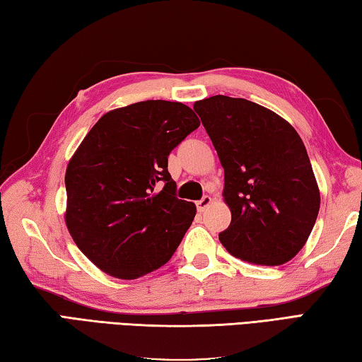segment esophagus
<instances>
[{
  "instance_id": "obj_1",
  "label": "esophagus",
  "mask_w": 362,
  "mask_h": 362,
  "mask_svg": "<svg viewBox=\"0 0 362 362\" xmlns=\"http://www.w3.org/2000/svg\"><path fill=\"white\" fill-rule=\"evenodd\" d=\"M211 202H213V200H211V197L209 195H204L202 200H199V202L195 203L197 204V211H199V213H203V211L209 206Z\"/></svg>"
}]
</instances>
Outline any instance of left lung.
I'll list each match as a JSON object with an SVG mask.
<instances>
[{
    "mask_svg": "<svg viewBox=\"0 0 362 362\" xmlns=\"http://www.w3.org/2000/svg\"><path fill=\"white\" fill-rule=\"evenodd\" d=\"M225 173L231 222L219 240L244 262L277 266L308 241L320 209L310 159L298 132L247 99L195 102Z\"/></svg>",
    "mask_w": 362,
    "mask_h": 362,
    "instance_id": "obj_1",
    "label": "left lung"
}]
</instances>
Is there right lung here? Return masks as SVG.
<instances>
[{
    "label": "right lung",
    "mask_w": 362,
    "mask_h": 362,
    "mask_svg": "<svg viewBox=\"0 0 362 362\" xmlns=\"http://www.w3.org/2000/svg\"><path fill=\"white\" fill-rule=\"evenodd\" d=\"M199 126L181 102L145 100L88 132L66 170V225L99 269L137 279L172 258L197 209L176 197L168 156Z\"/></svg>",
    "instance_id": "right-lung-1"
}]
</instances>
